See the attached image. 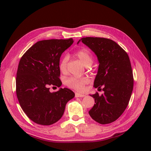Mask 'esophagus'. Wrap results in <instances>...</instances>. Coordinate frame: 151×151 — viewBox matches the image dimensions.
<instances>
[{
    "label": "esophagus",
    "mask_w": 151,
    "mask_h": 151,
    "mask_svg": "<svg viewBox=\"0 0 151 151\" xmlns=\"http://www.w3.org/2000/svg\"><path fill=\"white\" fill-rule=\"evenodd\" d=\"M86 96L85 94H82V93H76V98H79V97H84Z\"/></svg>",
    "instance_id": "1"
}]
</instances>
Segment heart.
Wrapping results in <instances>:
<instances>
[{"label": "heart", "instance_id": "b5f03b06", "mask_svg": "<svg viewBox=\"0 0 151 151\" xmlns=\"http://www.w3.org/2000/svg\"><path fill=\"white\" fill-rule=\"evenodd\" d=\"M75 55L79 59V60L86 67H89L93 63V56L88 49L83 48L78 50L75 53ZM68 60L67 57H64L59 63V69L62 72H65L67 70V63ZM89 83L88 78H77V77H70L66 81L67 85L71 88L78 91H83L85 86Z\"/></svg>", "mask_w": 151, "mask_h": 151}]
</instances>
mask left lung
<instances>
[{
  "label": "left lung",
  "instance_id": "1",
  "mask_svg": "<svg viewBox=\"0 0 151 151\" xmlns=\"http://www.w3.org/2000/svg\"><path fill=\"white\" fill-rule=\"evenodd\" d=\"M80 42L98 58L99 66L94 86L104 92L101 96L98 93L90 94L96 104L89 114L99 123H110L125 111L133 91L134 78L129 55L120 45L109 39L86 37L79 40L77 44Z\"/></svg>",
  "mask_w": 151,
  "mask_h": 151
}]
</instances>
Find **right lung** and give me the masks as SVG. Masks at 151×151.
Here are the masks:
<instances>
[{"label":"right lung","instance_id":"1","mask_svg":"<svg viewBox=\"0 0 151 151\" xmlns=\"http://www.w3.org/2000/svg\"><path fill=\"white\" fill-rule=\"evenodd\" d=\"M73 42L72 38L40 41L27 50L19 61L17 97L26 115L37 124L50 125L58 122L67 103L75 96L68 88L51 93L49 87L61 86L60 58Z\"/></svg>","mask_w":151,"mask_h":151}]
</instances>
